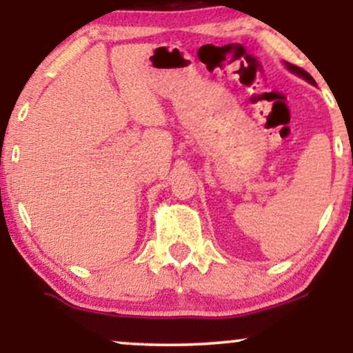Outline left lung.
Masks as SVG:
<instances>
[{"label":"left lung","mask_w":353,"mask_h":353,"mask_svg":"<svg viewBox=\"0 0 353 353\" xmlns=\"http://www.w3.org/2000/svg\"><path fill=\"white\" fill-rule=\"evenodd\" d=\"M285 68L289 71H292V72H295V74L297 76H301V78H303L305 81H309L310 84H315V81H314V78H312V76L309 74V72L307 71H303L302 68H297V66H294V64H290V63H285Z\"/></svg>","instance_id":"8db88e82"}]
</instances>
